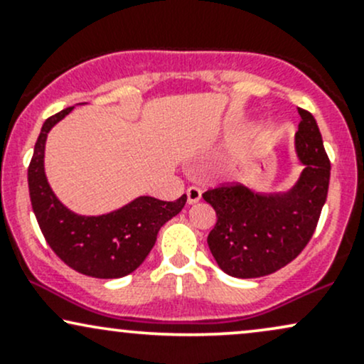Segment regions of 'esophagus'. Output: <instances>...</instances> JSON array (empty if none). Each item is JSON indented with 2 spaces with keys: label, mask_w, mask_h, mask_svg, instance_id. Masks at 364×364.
Listing matches in <instances>:
<instances>
[{
  "label": "esophagus",
  "mask_w": 364,
  "mask_h": 364,
  "mask_svg": "<svg viewBox=\"0 0 364 364\" xmlns=\"http://www.w3.org/2000/svg\"><path fill=\"white\" fill-rule=\"evenodd\" d=\"M186 196H188V203L191 205V203H196L200 198H202V190L196 186H190L186 190Z\"/></svg>",
  "instance_id": "34e87169"
}]
</instances>
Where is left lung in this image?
<instances>
[{
  "label": "left lung",
  "instance_id": "8db88e82",
  "mask_svg": "<svg viewBox=\"0 0 364 364\" xmlns=\"http://www.w3.org/2000/svg\"><path fill=\"white\" fill-rule=\"evenodd\" d=\"M298 112L296 152L304 169L287 193L260 195L237 183L203 193L217 214L208 248L217 265L232 277L277 272L303 252L318 224L328 193L330 161L313 114Z\"/></svg>",
  "mask_w": 364,
  "mask_h": 364
}]
</instances>
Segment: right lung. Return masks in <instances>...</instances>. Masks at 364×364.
<instances>
[{
  "label": "right lung",
  "mask_w": 364,
  "mask_h": 364,
  "mask_svg": "<svg viewBox=\"0 0 364 364\" xmlns=\"http://www.w3.org/2000/svg\"><path fill=\"white\" fill-rule=\"evenodd\" d=\"M72 109L66 107L46 119L36 141L27 173L32 210L48 245L66 265L95 279L124 277L147 258L159 229L181 212L186 195L174 202L139 196L119 210L97 217L68 210L46 179L44 145L49 129Z\"/></svg>",
  "instance_id": "obj_1"
}]
</instances>
